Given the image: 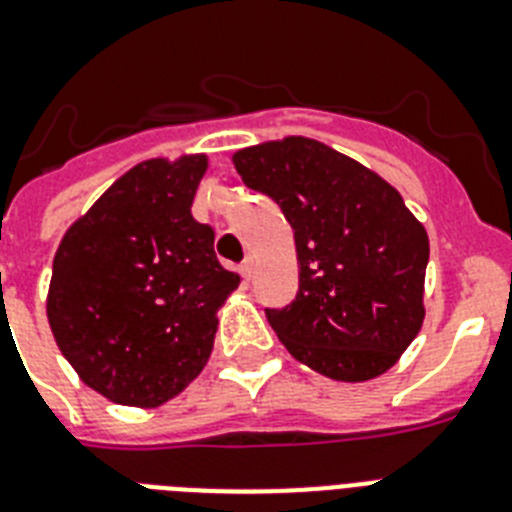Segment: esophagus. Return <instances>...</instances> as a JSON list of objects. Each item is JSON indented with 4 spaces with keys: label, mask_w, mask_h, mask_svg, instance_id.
I'll return each instance as SVG.
<instances>
[{
    "label": "esophagus",
    "mask_w": 512,
    "mask_h": 512,
    "mask_svg": "<svg viewBox=\"0 0 512 512\" xmlns=\"http://www.w3.org/2000/svg\"><path fill=\"white\" fill-rule=\"evenodd\" d=\"M252 268H255V263H252V257H247L242 265H239V273H242L244 281H249L252 278Z\"/></svg>",
    "instance_id": "1"
}]
</instances>
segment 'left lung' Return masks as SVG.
Segmentation results:
<instances>
[{"label": "left lung", "instance_id": "obj_1", "mask_svg": "<svg viewBox=\"0 0 512 512\" xmlns=\"http://www.w3.org/2000/svg\"><path fill=\"white\" fill-rule=\"evenodd\" d=\"M249 190L268 195L294 229L299 291L270 328L294 359L330 380L382 375L424 320L429 239L375 171L309 137L234 156Z\"/></svg>", "mask_w": 512, "mask_h": 512}]
</instances>
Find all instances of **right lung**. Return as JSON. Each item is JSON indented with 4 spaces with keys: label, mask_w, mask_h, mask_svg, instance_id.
I'll list each match as a JSON object with an SVG mask.
<instances>
[{
    "label": "right lung",
    "mask_w": 512,
    "mask_h": 512,
    "mask_svg": "<svg viewBox=\"0 0 512 512\" xmlns=\"http://www.w3.org/2000/svg\"><path fill=\"white\" fill-rule=\"evenodd\" d=\"M205 156L145 161L117 179L54 257L51 333L80 380L122 406H158L208 362L216 312L239 286L192 218Z\"/></svg>",
    "instance_id": "1"
}]
</instances>
